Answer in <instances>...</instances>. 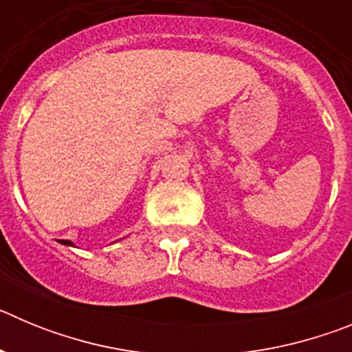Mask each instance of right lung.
Here are the masks:
<instances>
[{
  "label": "right lung",
  "mask_w": 352,
  "mask_h": 352,
  "mask_svg": "<svg viewBox=\"0 0 352 352\" xmlns=\"http://www.w3.org/2000/svg\"><path fill=\"white\" fill-rule=\"evenodd\" d=\"M60 243H63V245H70V247H74V243H72V241H68V239H61Z\"/></svg>",
  "instance_id": "add662e5"
}]
</instances>
